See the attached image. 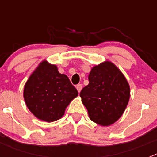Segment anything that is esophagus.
<instances>
[{
    "mask_svg": "<svg viewBox=\"0 0 157 157\" xmlns=\"http://www.w3.org/2000/svg\"><path fill=\"white\" fill-rule=\"evenodd\" d=\"M76 89H77L78 92L80 93L81 90L82 89V84H78V85L76 86Z\"/></svg>",
    "mask_w": 157,
    "mask_h": 157,
    "instance_id": "1",
    "label": "esophagus"
}]
</instances>
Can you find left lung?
<instances>
[{
  "label": "left lung",
  "mask_w": 157,
  "mask_h": 157,
  "mask_svg": "<svg viewBox=\"0 0 157 157\" xmlns=\"http://www.w3.org/2000/svg\"><path fill=\"white\" fill-rule=\"evenodd\" d=\"M130 96V85L124 75L111 61L92 67L89 84L80 92L82 102L94 123L108 127L123 114Z\"/></svg>",
  "instance_id": "1"
}]
</instances>
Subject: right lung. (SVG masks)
Instances as JSON below:
<instances>
[{
  "label": "right lung",
  "instance_id": "1",
  "mask_svg": "<svg viewBox=\"0 0 157 157\" xmlns=\"http://www.w3.org/2000/svg\"><path fill=\"white\" fill-rule=\"evenodd\" d=\"M78 91L68 77L60 74L57 66L46 59L32 72L23 89V98L29 110L42 121L54 122L64 115Z\"/></svg>",
  "mask_w": 157,
  "mask_h": 157
}]
</instances>
